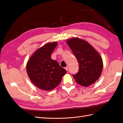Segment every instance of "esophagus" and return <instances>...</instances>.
<instances>
[{"label":"esophagus","mask_w":123,"mask_h":123,"mask_svg":"<svg viewBox=\"0 0 123 123\" xmlns=\"http://www.w3.org/2000/svg\"><path fill=\"white\" fill-rule=\"evenodd\" d=\"M65 69H66V71H68V66L66 67L65 68Z\"/></svg>","instance_id":"1"}]
</instances>
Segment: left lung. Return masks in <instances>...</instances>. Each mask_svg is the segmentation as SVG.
Instances as JSON below:
<instances>
[{"instance_id":"obj_1","label":"left lung","mask_w":123,"mask_h":123,"mask_svg":"<svg viewBox=\"0 0 123 123\" xmlns=\"http://www.w3.org/2000/svg\"><path fill=\"white\" fill-rule=\"evenodd\" d=\"M79 64V71L73 75L76 83L88 87L100 77L103 68L102 57L86 41L74 37L66 41Z\"/></svg>"}]
</instances>
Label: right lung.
Listing matches in <instances>:
<instances>
[{
  "label": "right lung",
  "instance_id": "obj_1",
  "mask_svg": "<svg viewBox=\"0 0 123 123\" xmlns=\"http://www.w3.org/2000/svg\"><path fill=\"white\" fill-rule=\"evenodd\" d=\"M57 45L48 43L35 51L27 62L26 70L30 80L35 86L43 91H51L59 85L66 70L58 62L51 58Z\"/></svg>",
  "mask_w": 123,
  "mask_h": 123
}]
</instances>
